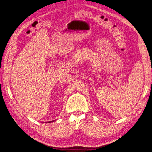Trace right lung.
Masks as SVG:
<instances>
[{"instance_id":"add662e5","label":"right lung","mask_w":152,"mask_h":152,"mask_svg":"<svg viewBox=\"0 0 152 152\" xmlns=\"http://www.w3.org/2000/svg\"><path fill=\"white\" fill-rule=\"evenodd\" d=\"M53 121H54V120H53V121H49V123H50V122H53Z\"/></svg>"}]
</instances>
